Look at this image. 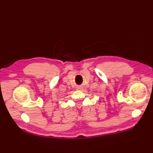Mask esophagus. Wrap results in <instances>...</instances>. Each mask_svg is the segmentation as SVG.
<instances>
[{"mask_svg": "<svg viewBox=\"0 0 153 153\" xmlns=\"http://www.w3.org/2000/svg\"><path fill=\"white\" fill-rule=\"evenodd\" d=\"M82 89V86H78V87H77V89Z\"/></svg>", "mask_w": 153, "mask_h": 153, "instance_id": "1", "label": "esophagus"}]
</instances>
